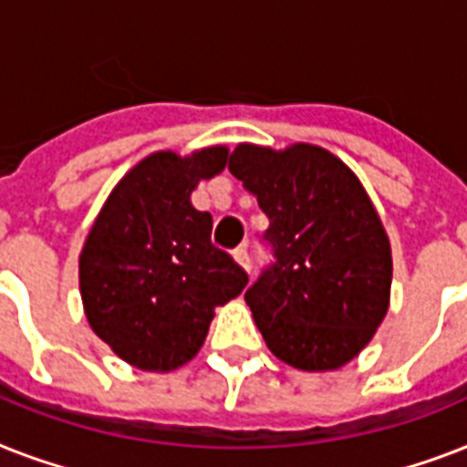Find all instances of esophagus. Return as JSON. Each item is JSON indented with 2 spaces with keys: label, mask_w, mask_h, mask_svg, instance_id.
<instances>
[{
  "label": "esophagus",
  "mask_w": 467,
  "mask_h": 467,
  "mask_svg": "<svg viewBox=\"0 0 467 467\" xmlns=\"http://www.w3.org/2000/svg\"><path fill=\"white\" fill-rule=\"evenodd\" d=\"M233 256H234V262L240 264L242 269H244V271H252V256H249V249L244 247V244H240V247L234 249Z\"/></svg>",
  "instance_id": "obj_1"
}]
</instances>
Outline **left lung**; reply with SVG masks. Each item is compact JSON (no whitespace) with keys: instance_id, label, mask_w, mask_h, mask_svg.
Instances as JSON below:
<instances>
[{"instance_id":"8db88e82","label":"left lung","mask_w":467,"mask_h":467,"mask_svg":"<svg viewBox=\"0 0 467 467\" xmlns=\"http://www.w3.org/2000/svg\"><path fill=\"white\" fill-rule=\"evenodd\" d=\"M227 169L269 218L271 262L244 293L266 347L296 368H339L368 344L390 298V242L361 182L315 145H240Z\"/></svg>"}]
</instances>
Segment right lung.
I'll return each mask as SVG.
<instances>
[{
  "label": "right lung",
  "mask_w": 467,
  "mask_h": 467,
  "mask_svg": "<svg viewBox=\"0 0 467 467\" xmlns=\"http://www.w3.org/2000/svg\"><path fill=\"white\" fill-rule=\"evenodd\" d=\"M225 148L157 152L130 169L99 213L79 256L91 329L142 370H174L203 344L213 310L240 296L247 271L213 244L211 213L191 205Z\"/></svg>",
  "instance_id": "right-lung-1"
}]
</instances>
